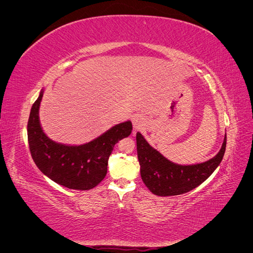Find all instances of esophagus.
<instances>
[{
  "label": "esophagus",
  "mask_w": 253,
  "mask_h": 253,
  "mask_svg": "<svg viewBox=\"0 0 253 253\" xmlns=\"http://www.w3.org/2000/svg\"><path fill=\"white\" fill-rule=\"evenodd\" d=\"M132 122H133V126L135 128V131H138V129L143 128V126H145V121L143 116L141 115H134L132 118Z\"/></svg>",
  "instance_id": "34e87169"
}]
</instances>
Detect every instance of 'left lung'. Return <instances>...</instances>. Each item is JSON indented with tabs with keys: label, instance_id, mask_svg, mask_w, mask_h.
Wrapping results in <instances>:
<instances>
[{
	"label": "left lung",
	"instance_id": "obj_1",
	"mask_svg": "<svg viewBox=\"0 0 253 253\" xmlns=\"http://www.w3.org/2000/svg\"><path fill=\"white\" fill-rule=\"evenodd\" d=\"M137 155L140 165V174L144 185L153 194L172 196L187 193L203 183L223 160L227 137L219 152L203 164L180 166L171 163L158 151L153 149L138 132L136 134Z\"/></svg>",
	"mask_w": 253,
	"mask_h": 253
}]
</instances>
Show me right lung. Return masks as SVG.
<instances>
[{"label":"right lung","instance_id":"add662e5","mask_svg":"<svg viewBox=\"0 0 253 253\" xmlns=\"http://www.w3.org/2000/svg\"><path fill=\"white\" fill-rule=\"evenodd\" d=\"M40 93L30 111L27 137L30 154L40 171L68 189L90 190L100 183L108 172L111 153L122 138L132 133V122L113 126L98 138L81 145H65L50 140L40 126Z\"/></svg>","mask_w":253,"mask_h":253}]
</instances>
